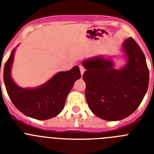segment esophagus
Wrapping results in <instances>:
<instances>
[{
	"label": "esophagus",
	"instance_id": "1",
	"mask_svg": "<svg viewBox=\"0 0 154 154\" xmlns=\"http://www.w3.org/2000/svg\"><path fill=\"white\" fill-rule=\"evenodd\" d=\"M79 69H80V72H81V75H82L84 73V72L85 71V69L83 67V66H82V65H79Z\"/></svg>",
	"mask_w": 154,
	"mask_h": 154
}]
</instances>
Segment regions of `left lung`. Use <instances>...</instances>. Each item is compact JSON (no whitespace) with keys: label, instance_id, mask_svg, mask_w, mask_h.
Masks as SVG:
<instances>
[{"label":"left lung","instance_id":"left-lung-1","mask_svg":"<svg viewBox=\"0 0 154 154\" xmlns=\"http://www.w3.org/2000/svg\"><path fill=\"white\" fill-rule=\"evenodd\" d=\"M127 63L120 69L99 56L82 62L86 69L85 99L98 117L117 121L131 115L140 105L149 85V69L140 47L131 37L123 44Z\"/></svg>","mask_w":154,"mask_h":154}]
</instances>
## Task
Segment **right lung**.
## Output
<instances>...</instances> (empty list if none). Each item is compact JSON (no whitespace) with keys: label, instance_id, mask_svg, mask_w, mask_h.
Masks as SVG:
<instances>
[{"label":"right lung","instance_id":"obj_1","mask_svg":"<svg viewBox=\"0 0 154 154\" xmlns=\"http://www.w3.org/2000/svg\"><path fill=\"white\" fill-rule=\"evenodd\" d=\"M15 48L4 68V82L7 92L14 106L24 115L39 120L51 119L62 112L65 100L75 82L81 78L79 66L60 72L35 89H24L14 83L11 75ZM1 72V70H0Z\"/></svg>","mask_w":154,"mask_h":154}]
</instances>
